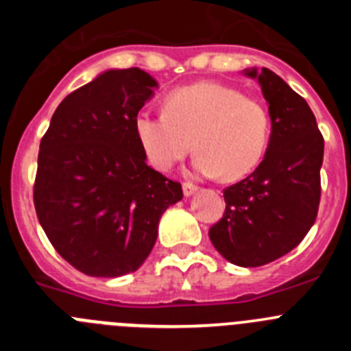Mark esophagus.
Instances as JSON below:
<instances>
[{"mask_svg":"<svg viewBox=\"0 0 351 351\" xmlns=\"http://www.w3.org/2000/svg\"><path fill=\"white\" fill-rule=\"evenodd\" d=\"M197 190H198V186L193 184V182H188V181L182 182V191H184L186 197H190V195H193Z\"/></svg>","mask_w":351,"mask_h":351,"instance_id":"obj_1","label":"esophagus"}]
</instances>
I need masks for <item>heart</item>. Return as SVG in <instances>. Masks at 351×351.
<instances>
[{"mask_svg": "<svg viewBox=\"0 0 351 351\" xmlns=\"http://www.w3.org/2000/svg\"><path fill=\"white\" fill-rule=\"evenodd\" d=\"M135 135L151 165L170 170L191 151L200 176L237 181L262 163L271 144L267 107L235 88L198 82L173 89L163 100V114L141 112Z\"/></svg>", "mask_w": 351, "mask_h": 351, "instance_id": "b5f03b06", "label": "heart"}]
</instances>
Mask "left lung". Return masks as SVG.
I'll use <instances>...</instances> for the list:
<instances>
[{"mask_svg": "<svg viewBox=\"0 0 351 351\" xmlns=\"http://www.w3.org/2000/svg\"><path fill=\"white\" fill-rule=\"evenodd\" d=\"M246 75L258 79L269 104L271 144L255 172L223 190L225 213L209 237L228 262L260 267L299 246L315 223L324 137L308 101L274 71Z\"/></svg>", "mask_w": 351, "mask_h": 351, "instance_id": "8db88e82", "label": "left lung"}]
</instances>
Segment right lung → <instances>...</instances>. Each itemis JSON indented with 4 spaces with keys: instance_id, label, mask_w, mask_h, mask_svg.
<instances>
[{
    "instance_id": "1",
    "label": "right lung",
    "mask_w": 351,
    "mask_h": 351,
    "mask_svg": "<svg viewBox=\"0 0 351 351\" xmlns=\"http://www.w3.org/2000/svg\"><path fill=\"white\" fill-rule=\"evenodd\" d=\"M158 84L141 68L108 70L56 108L38 153L33 202L54 250L77 271L117 278L153 250L181 182L145 163L135 117Z\"/></svg>"
}]
</instances>
